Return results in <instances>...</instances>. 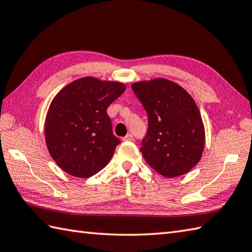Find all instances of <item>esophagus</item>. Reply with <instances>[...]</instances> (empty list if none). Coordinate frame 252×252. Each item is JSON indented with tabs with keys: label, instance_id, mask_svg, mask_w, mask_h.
<instances>
[{
	"label": "esophagus",
	"instance_id": "1",
	"mask_svg": "<svg viewBox=\"0 0 252 252\" xmlns=\"http://www.w3.org/2000/svg\"><path fill=\"white\" fill-rule=\"evenodd\" d=\"M134 137H133L132 134H126L125 137H123V141H133Z\"/></svg>",
	"mask_w": 252,
	"mask_h": 252
}]
</instances>
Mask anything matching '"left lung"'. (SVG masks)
Listing matches in <instances>:
<instances>
[{"mask_svg": "<svg viewBox=\"0 0 252 252\" xmlns=\"http://www.w3.org/2000/svg\"><path fill=\"white\" fill-rule=\"evenodd\" d=\"M148 115L142 141L145 161L165 178L183 175L201 159L205 126L194 98L171 80L155 78L132 84Z\"/></svg>", "mask_w": 252, "mask_h": 252, "instance_id": "left-lung-1", "label": "left lung"}]
</instances>
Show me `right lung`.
<instances>
[{
    "mask_svg": "<svg viewBox=\"0 0 252 252\" xmlns=\"http://www.w3.org/2000/svg\"><path fill=\"white\" fill-rule=\"evenodd\" d=\"M126 89L125 83L84 77L53 98L45 118V143L66 173L87 179L108 164L120 140L106 110Z\"/></svg>",
    "mask_w": 252,
    "mask_h": 252,
    "instance_id": "right-lung-1",
    "label": "right lung"
}]
</instances>
